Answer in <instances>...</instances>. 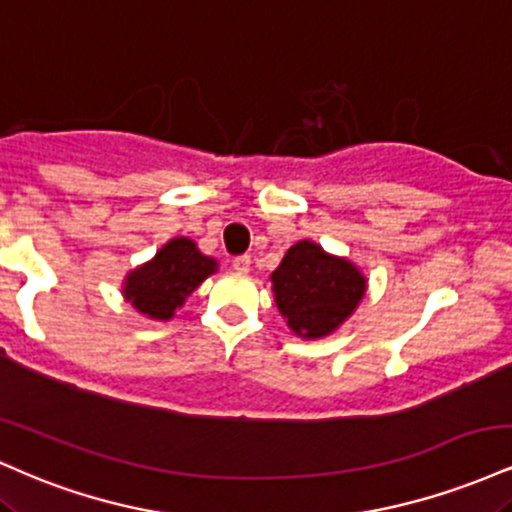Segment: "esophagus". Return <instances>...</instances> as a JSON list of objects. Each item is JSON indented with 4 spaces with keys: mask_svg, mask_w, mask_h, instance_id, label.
<instances>
[{
    "mask_svg": "<svg viewBox=\"0 0 512 512\" xmlns=\"http://www.w3.org/2000/svg\"><path fill=\"white\" fill-rule=\"evenodd\" d=\"M233 269H236L238 274H248L250 272V257L248 255L233 257Z\"/></svg>",
    "mask_w": 512,
    "mask_h": 512,
    "instance_id": "1",
    "label": "esophagus"
}]
</instances>
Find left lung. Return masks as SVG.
<instances>
[{
  "label": "left lung",
  "mask_w": 512,
  "mask_h": 512,
  "mask_svg": "<svg viewBox=\"0 0 512 512\" xmlns=\"http://www.w3.org/2000/svg\"><path fill=\"white\" fill-rule=\"evenodd\" d=\"M276 307L298 336L324 338L353 315L367 279L353 262L334 257L312 240H300L272 274Z\"/></svg>",
  "instance_id": "8db88e82"
}]
</instances>
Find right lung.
I'll list each match as a JSON object with an SVG mask.
<instances>
[{"label": "right lung", "mask_w": 512, "mask_h": 512, "mask_svg": "<svg viewBox=\"0 0 512 512\" xmlns=\"http://www.w3.org/2000/svg\"><path fill=\"white\" fill-rule=\"evenodd\" d=\"M217 272V262L202 255L190 238H174L162 250L126 276L123 298L140 315L150 319H171L176 307L186 303L190 293Z\"/></svg>", "instance_id": "right-lung-1"}]
</instances>
